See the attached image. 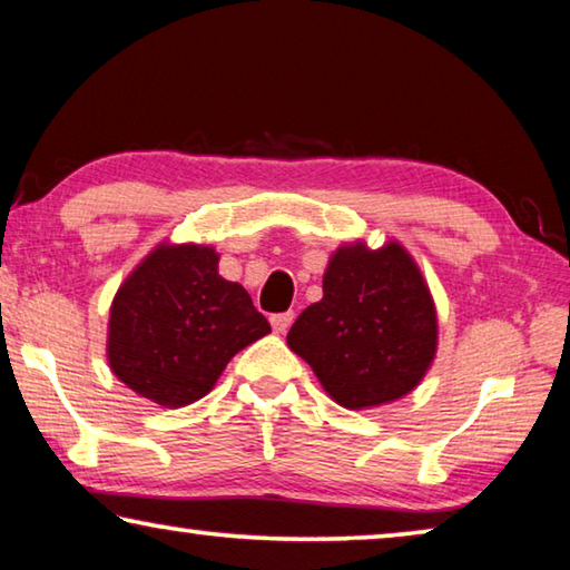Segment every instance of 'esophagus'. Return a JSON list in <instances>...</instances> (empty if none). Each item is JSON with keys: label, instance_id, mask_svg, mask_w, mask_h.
Here are the masks:
<instances>
[{"label": "esophagus", "instance_id": "obj_1", "mask_svg": "<svg viewBox=\"0 0 570 570\" xmlns=\"http://www.w3.org/2000/svg\"><path fill=\"white\" fill-rule=\"evenodd\" d=\"M292 322H294V314L292 312H284V314H274L272 316V326H274L276 334H286V330H288V326H292Z\"/></svg>", "mask_w": 570, "mask_h": 570}]
</instances>
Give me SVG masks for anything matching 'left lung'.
Returning a JSON list of instances; mask_svg holds the SVG:
<instances>
[{"mask_svg":"<svg viewBox=\"0 0 570 570\" xmlns=\"http://www.w3.org/2000/svg\"><path fill=\"white\" fill-rule=\"evenodd\" d=\"M322 302L286 334L324 392L346 410L410 394L438 354V312L420 266L400 240L340 246L324 272Z\"/></svg>","mask_w":570,"mask_h":570,"instance_id":"left-lung-1","label":"left lung"}]
</instances>
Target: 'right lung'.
Wrapping results in <instances>:
<instances>
[{"label": "right lung", "mask_w": 570, "mask_h": 570, "mask_svg": "<svg viewBox=\"0 0 570 570\" xmlns=\"http://www.w3.org/2000/svg\"><path fill=\"white\" fill-rule=\"evenodd\" d=\"M218 258L214 246L163 240L110 304V370L160 407L206 397L226 364L272 332L246 288L218 274Z\"/></svg>", "instance_id": "obj_1"}]
</instances>
